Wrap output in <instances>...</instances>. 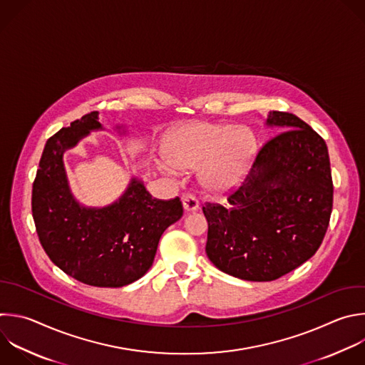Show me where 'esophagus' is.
<instances>
[{
  "mask_svg": "<svg viewBox=\"0 0 365 365\" xmlns=\"http://www.w3.org/2000/svg\"><path fill=\"white\" fill-rule=\"evenodd\" d=\"M182 202H183V207L186 212H195L199 209V200L193 195H189V193L183 195Z\"/></svg>",
  "mask_w": 365,
  "mask_h": 365,
  "instance_id": "obj_1",
  "label": "esophagus"
}]
</instances>
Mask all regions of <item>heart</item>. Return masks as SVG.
<instances>
[{"mask_svg":"<svg viewBox=\"0 0 365 365\" xmlns=\"http://www.w3.org/2000/svg\"><path fill=\"white\" fill-rule=\"evenodd\" d=\"M255 148V138L247 128L199 121L178 129L168 139V158L160 162V169L178 175L200 165L197 176L203 189L225 195L245 178Z\"/></svg>","mask_w":365,"mask_h":365,"instance_id":"heart-1","label":"heart"}]
</instances>
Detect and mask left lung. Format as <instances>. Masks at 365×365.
I'll return each mask as SVG.
<instances>
[{
  "label": "left lung",
  "instance_id": "1",
  "mask_svg": "<svg viewBox=\"0 0 365 365\" xmlns=\"http://www.w3.org/2000/svg\"><path fill=\"white\" fill-rule=\"evenodd\" d=\"M284 133L258 153L225 207L207 203L206 255L222 272L268 282L308 261L319 248L332 210V178L324 139L292 113L269 111Z\"/></svg>",
  "mask_w": 365,
  "mask_h": 365
}]
</instances>
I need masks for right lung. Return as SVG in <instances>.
I'll list each match as a JSON object with an SVG mask.
<instances>
[{"label":"right lung","instance_id":"obj_1","mask_svg":"<svg viewBox=\"0 0 365 365\" xmlns=\"http://www.w3.org/2000/svg\"><path fill=\"white\" fill-rule=\"evenodd\" d=\"M103 130L98 111L51 136L33 185V217L41 245L63 272L100 288H120L142 278L153 264L160 236L183 215L179 197L153 199L139 178L103 207L81 205L68 185L63 155L90 132ZM125 135V126H115Z\"/></svg>","mask_w":365,"mask_h":365}]
</instances>
